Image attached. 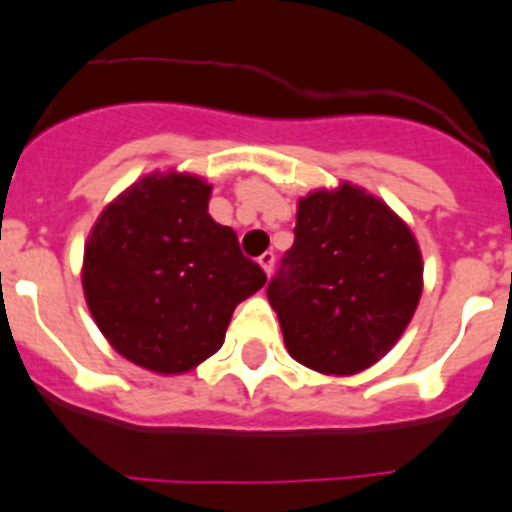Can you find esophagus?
<instances>
[{
    "label": "esophagus",
    "mask_w": 512,
    "mask_h": 512,
    "mask_svg": "<svg viewBox=\"0 0 512 512\" xmlns=\"http://www.w3.org/2000/svg\"><path fill=\"white\" fill-rule=\"evenodd\" d=\"M258 263H261V268L266 271V276H271L273 263H276V256H273V251H266V254L258 256Z\"/></svg>",
    "instance_id": "obj_1"
}]
</instances>
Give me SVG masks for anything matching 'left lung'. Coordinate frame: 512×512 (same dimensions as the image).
Segmentation results:
<instances>
[{
    "mask_svg": "<svg viewBox=\"0 0 512 512\" xmlns=\"http://www.w3.org/2000/svg\"><path fill=\"white\" fill-rule=\"evenodd\" d=\"M296 239L268 283L293 361L353 376L398 343L423 293V256L406 221L343 181L298 199Z\"/></svg>",
    "mask_w": 512,
    "mask_h": 512,
    "instance_id": "1",
    "label": "left lung"
}]
</instances>
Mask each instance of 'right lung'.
<instances>
[{
  "mask_svg": "<svg viewBox=\"0 0 512 512\" xmlns=\"http://www.w3.org/2000/svg\"><path fill=\"white\" fill-rule=\"evenodd\" d=\"M209 199L201 176L154 171L104 206L84 244L91 318L116 353L161 376L214 356L234 308L266 283Z\"/></svg>",
  "mask_w": 512,
  "mask_h": 512,
  "instance_id": "add662e5",
  "label": "right lung"
}]
</instances>
